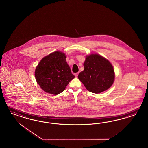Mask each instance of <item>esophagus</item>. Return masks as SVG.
<instances>
[{
	"label": "esophagus",
	"mask_w": 148,
	"mask_h": 148,
	"mask_svg": "<svg viewBox=\"0 0 148 148\" xmlns=\"http://www.w3.org/2000/svg\"><path fill=\"white\" fill-rule=\"evenodd\" d=\"M78 74H79V72H78V73H75V76L77 77V76H78Z\"/></svg>",
	"instance_id": "34e87169"
}]
</instances>
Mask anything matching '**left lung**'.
Masks as SVG:
<instances>
[{"label":"left lung","mask_w":148,"mask_h":148,"mask_svg":"<svg viewBox=\"0 0 148 148\" xmlns=\"http://www.w3.org/2000/svg\"><path fill=\"white\" fill-rule=\"evenodd\" d=\"M84 66L85 69L78 78L88 91L100 93L112 86L114 71L108 60L98 54H91L86 57Z\"/></svg>","instance_id":"1"}]
</instances>
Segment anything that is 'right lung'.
<instances>
[{
  "label": "right lung",
  "mask_w": 148,
  "mask_h": 148,
  "mask_svg": "<svg viewBox=\"0 0 148 148\" xmlns=\"http://www.w3.org/2000/svg\"><path fill=\"white\" fill-rule=\"evenodd\" d=\"M66 58L65 54L57 51L42 58L36 67L37 82L45 92L60 94L75 77Z\"/></svg>",
  "instance_id": "add662e5"
}]
</instances>
